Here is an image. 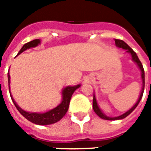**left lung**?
Masks as SVG:
<instances>
[{"instance_id":"1","label":"left lung","mask_w":151,"mask_h":151,"mask_svg":"<svg viewBox=\"0 0 151 151\" xmlns=\"http://www.w3.org/2000/svg\"><path fill=\"white\" fill-rule=\"evenodd\" d=\"M114 41H115V44H116V46L118 47V48H121V49H123V50H126V53H129V55H131V58H132V60L134 61L135 64L137 65V66L139 67V70H140V72H141V79H142V89H141V91H140V94H139V98H138V100H137L136 103L133 106V107H131L129 110H128L127 112H125L124 113H123L122 115H120V116H118V117H108L107 116L105 113H102V111L101 110V108L99 107L98 106V104H97V101H96V96H95V94L93 95V102H92V107H93V110H94V112L102 119H105V120H119V119H123L126 118L128 115H129L135 108L138 106V104L139 103V101L141 100V98H142L143 96V93H144V89H145V70H144V68H143L142 64H141V62L140 60H139V58H138V56H137L136 53L134 51V50L131 49L130 47L128 45V44H126L125 42H124L123 40H119V39H114Z\"/></svg>"}]
</instances>
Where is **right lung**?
Instances as JSON below:
<instances>
[{
    "label": "right lung",
    "instance_id": "add662e5",
    "mask_svg": "<svg viewBox=\"0 0 151 151\" xmlns=\"http://www.w3.org/2000/svg\"><path fill=\"white\" fill-rule=\"evenodd\" d=\"M41 44V40L40 39H34L32 41H30L28 43L25 44L20 51L18 52L17 55L22 54L23 51L27 50H29L31 48H35L38 45ZM7 77H8V86H9V91H10V95L12 97V100L14 103L15 107H17V109L19 111V113L25 118L28 121L32 122L35 124L38 125H49L52 124L57 123L58 121H60L67 113L68 108H69V105H70V98L72 96V94L74 91L78 89L81 86V84L76 85V86H68L63 88V90L61 91V95H62V100L61 102L57 106V107H54L53 109L49 110L45 113H30V112H27L25 110L22 109L17 103L15 101L13 97L12 96L11 93V89H10V83H11V77H10V74H7Z\"/></svg>",
    "mask_w": 151,
    "mask_h": 151
}]
</instances>
